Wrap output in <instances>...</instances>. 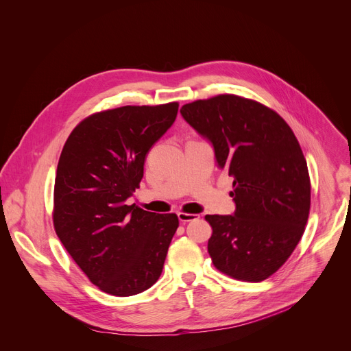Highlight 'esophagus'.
Segmentation results:
<instances>
[{
    "mask_svg": "<svg viewBox=\"0 0 351 351\" xmlns=\"http://www.w3.org/2000/svg\"><path fill=\"white\" fill-rule=\"evenodd\" d=\"M178 218L182 223H186V222H190V221H194V219H198L199 215H195V214H187V213H178Z\"/></svg>",
    "mask_w": 351,
    "mask_h": 351,
    "instance_id": "obj_1",
    "label": "esophagus"
}]
</instances>
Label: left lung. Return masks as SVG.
Listing matches in <instances>:
<instances>
[{"label":"left lung","mask_w":351,"mask_h":351,"mask_svg":"<svg viewBox=\"0 0 351 351\" xmlns=\"http://www.w3.org/2000/svg\"><path fill=\"white\" fill-rule=\"evenodd\" d=\"M180 112L233 176L234 215H206L214 267L237 280H265L287 261L307 225L311 183L302 147L279 114L240 95L197 99Z\"/></svg>","instance_id":"obj_1"}]
</instances>
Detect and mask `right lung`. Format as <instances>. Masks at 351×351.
Wrapping results in <instances>:
<instances>
[{
  "label": "right lung",
  "instance_id": "add662e5",
  "mask_svg": "<svg viewBox=\"0 0 351 351\" xmlns=\"http://www.w3.org/2000/svg\"><path fill=\"white\" fill-rule=\"evenodd\" d=\"M178 108L168 103L95 112L62 148L54 229L90 282L108 294L141 293L161 276L178 215L148 213L126 199L138 189L145 156L172 126Z\"/></svg>",
  "mask_w": 351,
  "mask_h": 351
}]
</instances>
